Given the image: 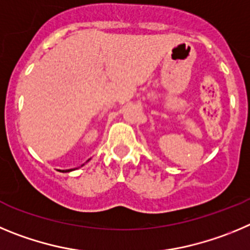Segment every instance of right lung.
I'll use <instances>...</instances> for the list:
<instances>
[{
    "label": "right lung",
    "mask_w": 250,
    "mask_h": 250,
    "mask_svg": "<svg viewBox=\"0 0 250 250\" xmlns=\"http://www.w3.org/2000/svg\"><path fill=\"white\" fill-rule=\"evenodd\" d=\"M66 172H68V170H66Z\"/></svg>",
    "instance_id": "right-lung-1"
}]
</instances>
